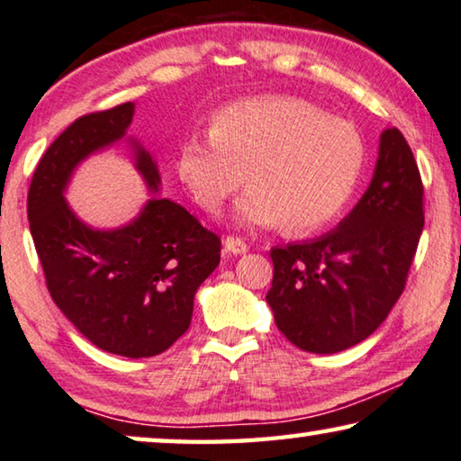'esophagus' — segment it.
<instances>
[{"mask_svg": "<svg viewBox=\"0 0 461 461\" xmlns=\"http://www.w3.org/2000/svg\"><path fill=\"white\" fill-rule=\"evenodd\" d=\"M247 249H249V247H247L245 240L237 237V235H229L224 239V251H229L232 255H240V253H245Z\"/></svg>", "mask_w": 461, "mask_h": 461, "instance_id": "34e87169", "label": "esophagus"}]
</instances>
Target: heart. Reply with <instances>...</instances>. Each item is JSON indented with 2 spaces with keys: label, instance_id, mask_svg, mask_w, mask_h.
Segmentation results:
<instances>
[{
  "label": "heart",
  "instance_id": "heart-1",
  "mask_svg": "<svg viewBox=\"0 0 461 461\" xmlns=\"http://www.w3.org/2000/svg\"><path fill=\"white\" fill-rule=\"evenodd\" d=\"M363 165L357 127L285 96L229 104L212 123V136H189L176 154L179 179L203 212L218 214L249 176L237 221L266 229L286 222L296 235L334 221Z\"/></svg>",
  "mask_w": 461,
  "mask_h": 461
}]
</instances>
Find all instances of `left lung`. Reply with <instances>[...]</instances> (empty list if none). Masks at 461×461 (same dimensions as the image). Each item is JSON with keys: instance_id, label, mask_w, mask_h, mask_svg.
Wrapping results in <instances>:
<instances>
[{"instance_id": "obj_1", "label": "left lung", "mask_w": 461, "mask_h": 461, "mask_svg": "<svg viewBox=\"0 0 461 461\" xmlns=\"http://www.w3.org/2000/svg\"><path fill=\"white\" fill-rule=\"evenodd\" d=\"M424 226L419 165L400 130L381 133L369 189L325 235L272 247L266 301L301 350L334 354L379 328L406 288Z\"/></svg>"}]
</instances>
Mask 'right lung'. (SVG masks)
<instances>
[{
	"instance_id": "1",
	"label": "right lung",
	"mask_w": 461,
	"mask_h": 461,
	"mask_svg": "<svg viewBox=\"0 0 461 461\" xmlns=\"http://www.w3.org/2000/svg\"><path fill=\"white\" fill-rule=\"evenodd\" d=\"M136 104L88 113L55 138L34 168L28 224L53 303L101 350L157 357L185 334L197 286L221 264V237L171 200L152 197L131 224L95 230L63 200L76 165L122 140ZM136 167L157 191V162L136 144Z\"/></svg>"
}]
</instances>
